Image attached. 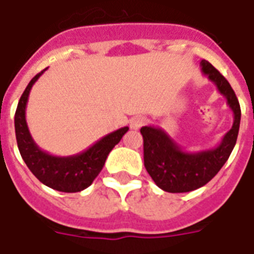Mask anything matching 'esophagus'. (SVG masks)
Here are the masks:
<instances>
[{
	"label": "esophagus",
	"mask_w": 254,
	"mask_h": 254,
	"mask_svg": "<svg viewBox=\"0 0 254 254\" xmlns=\"http://www.w3.org/2000/svg\"><path fill=\"white\" fill-rule=\"evenodd\" d=\"M145 123H146V119H145V117H142V116H135V117H133V119L130 120V127L131 129H134V130H137V129H139Z\"/></svg>",
	"instance_id": "1"
}]
</instances>
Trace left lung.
<instances>
[{"label":"left lung","instance_id":"left-lung-1","mask_svg":"<svg viewBox=\"0 0 254 254\" xmlns=\"http://www.w3.org/2000/svg\"><path fill=\"white\" fill-rule=\"evenodd\" d=\"M201 71L227 100L233 112V124L213 149L186 151L161 127H142L143 163L159 189L166 192H189L207 185L220 169L236 145L241 109L228 80L209 62H200Z\"/></svg>","mask_w":254,"mask_h":254}]
</instances>
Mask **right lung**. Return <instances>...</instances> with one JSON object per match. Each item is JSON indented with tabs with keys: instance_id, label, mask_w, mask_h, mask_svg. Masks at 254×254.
<instances>
[{
	"instance_id": "add662e5",
	"label": "right lung",
	"mask_w": 254,
	"mask_h": 254,
	"mask_svg": "<svg viewBox=\"0 0 254 254\" xmlns=\"http://www.w3.org/2000/svg\"><path fill=\"white\" fill-rule=\"evenodd\" d=\"M46 69L31 79L18 103L14 117L18 149L30 171L43 185L62 192H79L92 185L103 169L108 154L121 141L129 127H124L112 131L79 154L58 157L42 150L30 134L26 123V105L31 88Z\"/></svg>"
}]
</instances>
